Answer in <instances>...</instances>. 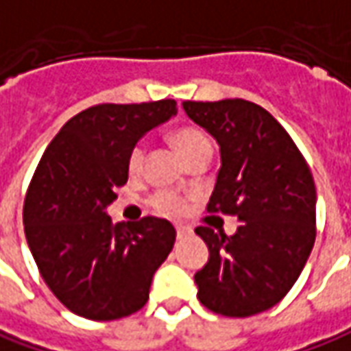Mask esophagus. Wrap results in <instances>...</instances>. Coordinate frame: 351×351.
Returning a JSON list of instances; mask_svg holds the SVG:
<instances>
[{
	"mask_svg": "<svg viewBox=\"0 0 351 351\" xmlns=\"http://www.w3.org/2000/svg\"><path fill=\"white\" fill-rule=\"evenodd\" d=\"M190 231H192V229H190V227H186V225H176V237H178V239L186 237Z\"/></svg>",
	"mask_w": 351,
	"mask_h": 351,
	"instance_id": "1",
	"label": "esophagus"
}]
</instances>
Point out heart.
I'll return each mask as SVG.
<instances>
[{"mask_svg":"<svg viewBox=\"0 0 351 351\" xmlns=\"http://www.w3.org/2000/svg\"><path fill=\"white\" fill-rule=\"evenodd\" d=\"M171 139H173L175 147L182 155L184 161L198 155V153H212V139L198 126L176 128ZM143 161H145V147H143V143H136L128 153V171L132 175L141 173ZM149 204L155 212L163 213V215H178L186 206L184 198L171 192V190H161V192L153 194Z\"/></svg>","mask_w":351,"mask_h":351,"instance_id":"1","label":"heart"}]
</instances>
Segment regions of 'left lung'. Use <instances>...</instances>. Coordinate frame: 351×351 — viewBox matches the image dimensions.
<instances>
[{
	"label": "left lung",
	"instance_id": "obj_1",
	"mask_svg": "<svg viewBox=\"0 0 351 351\" xmlns=\"http://www.w3.org/2000/svg\"><path fill=\"white\" fill-rule=\"evenodd\" d=\"M186 114L217 139L221 169L208 213L241 219L235 235L199 225L210 248L196 272L198 299L245 319L278 305L293 287L317 237V190L305 157L268 110L245 99L186 101Z\"/></svg>",
	"mask_w": 351,
	"mask_h": 351
}]
</instances>
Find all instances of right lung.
Instances as JSON below:
<instances>
[{"label":"right lung","instance_id":"add662e5","mask_svg":"<svg viewBox=\"0 0 351 351\" xmlns=\"http://www.w3.org/2000/svg\"><path fill=\"white\" fill-rule=\"evenodd\" d=\"M176 112V101L95 104L67 120L27 188L25 235L56 299L89 320L138 313L176 231L167 219L112 223L104 208L128 182V153Z\"/></svg>","mask_w":351,"mask_h":351}]
</instances>
